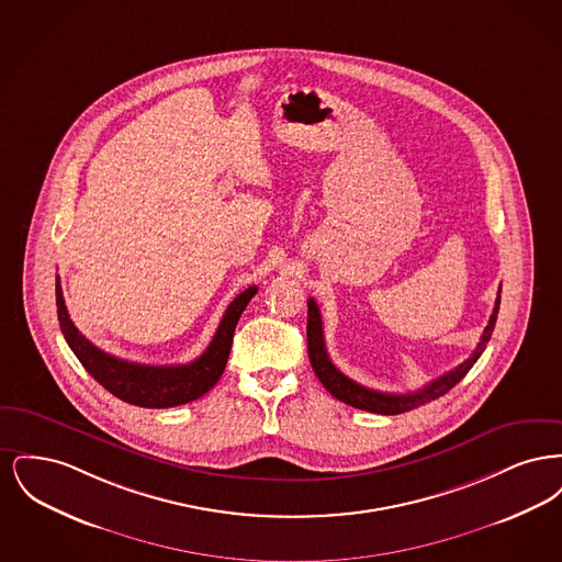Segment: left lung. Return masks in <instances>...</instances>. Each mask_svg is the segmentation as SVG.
I'll list each match as a JSON object with an SVG mask.
<instances>
[{
    "label": "left lung",
    "mask_w": 562,
    "mask_h": 562,
    "mask_svg": "<svg viewBox=\"0 0 562 562\" xmlns=\"http://www.w3.org/2000/svg\"><path fill=\"white\" fill-rule=\"evenodd\" d=\"M499 303H502V286L499 293L495 299V307L493 314L488 318L486 328L482 330L481 341L474 349V353L461 362L457 369L449 371V373L429 381L428 385H424L417 392L411 394H383V392H374L369 390L360 383H356L353 379H349L346 374L341 373L333 360L328 358V351L324 346V330H322V316L318 310V303L314 299H307V353H310V362L316 376L321 379L322 385L337 398V401L346 402L353 408H362L369 413H376V415H401L404 411H413L422 404L436 401L440 396H445L451 387H454L468 371L474 367V362L481 358L482 351L486 348L495 322H497V312H499Z\"/></svg>",
    "instance_id": "1"
}]
</instances>
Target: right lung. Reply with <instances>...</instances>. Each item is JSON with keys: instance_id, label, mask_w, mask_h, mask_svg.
<instances>
[{"instance_id": "1", "label": "right lung", "mask_w": 562, "mask_h": 562, "mask_svg": "<svg viewBox=\"0 0 562 562\" xmlns=\"http://www.w3.org/2000/svg\"><path fill=\"white\" fill-rule=\"evenodd\" d=\"M257 286H248L225 310L211 346L189 364L151 367L115 358L108 351L92 346L65 307L60 280L56 278V314L60 330L71 351L78 356L81 367L92 374L115 398L143 408H168L204 396L225 371L234 330L248 301L257 294Z\"/></svg>"}]
</instances>
